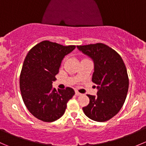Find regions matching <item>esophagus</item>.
Returning <instances> with one entry per match:
<instances>
[{"mask_svg":"<svg viewBox=\"0 0 146 146\" xmlns=\"http://www.w3.org/2000/svg\"><path fill=\"white\" fill-rule=\"evenodd\" d=\"M82 94L80 93L79 92H78V91H76V96H80V95H81Z\"/></svg>","mask_w":146,"mask_h":146,"instance_id":"34e87169","label":"esophagus"}]
</instances>
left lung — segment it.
I'll return each instance as SVG.
<instances>
[{"label":"left lung","mask_w":146,"mask_h":146,"mask_svg":"<svg viewBox=\"0 0 146 146\" xmlns=\"http://www.w3.org/2000/svg\"><path fill=\"white\" fill-rule=\"evenodd\" d=\"M92 59L94 73L92 80L97 85V96L88 95L90 103L83 107L85 115L93 121L104 122L120 111L129 90L126 66L118 53L102 43L77 46Z\"/></svg>","instance_id":"left-lung-1"}]
</instances>
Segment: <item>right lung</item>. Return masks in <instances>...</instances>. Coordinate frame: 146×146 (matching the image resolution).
<instances>
[{
    "mask_svg": "<svg viewBox=\"0 0 146 146\" xmlns=\"http://www.w3.org/2000/svg\"><path fill=\"white\" fill-rule=\"evenodd\" d=\"M76 46H63L43 41L31 48L25 58L20 76L23 102L29 112L45 122H52L64 115L67 102L75 95L71 88H52L65 56Z\"/></svg>",
    "mask_w": 146,
    "mask_h": 146,
    "instance_id": "1",
    "label": "right lung"
}]
</instances>
